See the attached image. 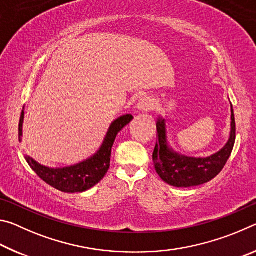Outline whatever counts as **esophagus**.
<instances>
[{
	"label": "esophagus",
	"mask_w": 256,
	"mask_h": 256,
	"mask_svg": "<svg viewBox=\"0 0 256 256\" xmlns=\"http://www.w3.org/2000/svg\"><path fill=\"white\" fill-rule=\"evenodd\" d=\"M136 108L138 112H149L154 108V102L152 99H150L149 97H144V98H141L140 102H138Z\"/></svg>",
	"instance_id": "1"
}]
</instances>
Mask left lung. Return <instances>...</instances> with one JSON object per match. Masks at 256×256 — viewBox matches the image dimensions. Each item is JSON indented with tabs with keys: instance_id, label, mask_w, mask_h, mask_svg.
Wrapping results in <instances>:
<instances>
[{
	"instance_id": "1",
	"label": "left lung",
	"mask_w": 256,
	"mask_h": 256,
	"mask_svg": "<svg viewBox=\"0 0 256 256\" xmlns=\"http://www.w3.org/2000/svg\"><path fill=\"white\" fill-rule=\"evenodd\" d=\"M232 107L230 136L222 149L209 157H188L172 148L167 138L166 120L159 116L157 120V144L152 159L154 170L164 182L175 188H190L210 182L222 170L232 154L236 138V124Z\"/></svg>"
}]
</instances>
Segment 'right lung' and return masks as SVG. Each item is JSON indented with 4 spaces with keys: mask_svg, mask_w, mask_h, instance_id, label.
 <instances>
[{
    "mask_svg": "<svg viewBox=\"0 0 256 256\" xmlns=\"http://www.w3.org/2000/svg\"><path fill=\"white\" fill-rule=\"evenodd\" d=\"M24 120V107L22 108L19 122V141H22V126ZM133 116L126 114L120 116L110 124L106 133L100 148L92 157L84 160L79 164L68 167L50 168L37 162L30 156H26V160L32 170L54 188L66 193L84 192V190L94 188L100 182L106 172L110 170L112 148L114 144L116 136L123 128L131 122Z\"/></svg>",
    "mask_w": 256,
    "mask_h": 256,
    "instance_id": "1",
    "label": "right lung"
}]
</instances>
